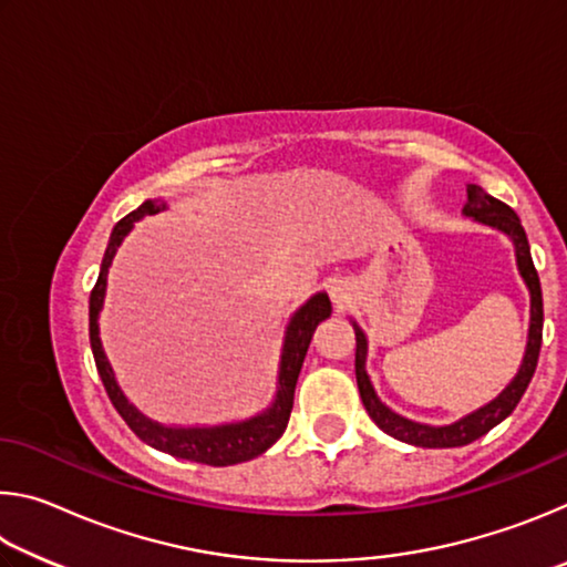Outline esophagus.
<instances>
[{
	"label": "esophagus",
	"instance_id": "34e87169",
	"mask_svg": "<svg viewBox=\"0 0 567 567\" xmlns=\"http://www.w3.org/2000/svg\"><path fill=\"white\" fill-rule=\"evenodd\" d=\"M328 292H330V300L334 305V310L342 312L344 307L352 302V287L348 280H332L328 285Z\"/></svg>",
	"mask_w": 567,
	"mask_h": 567
}]
</instances>
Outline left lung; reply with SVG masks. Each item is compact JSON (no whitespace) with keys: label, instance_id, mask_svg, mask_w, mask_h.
Returning a JSON list of instances; mask_svg holds the SVG:
<instances>
[{"label":"left lung","instance_id":"8db88e82","mask_svg":"<svg viewBox=\"0 0 567 567\" xmlns=\"http://www.w3.org/2000/svg\"><path fill=\"white\" fill-rule=\"evenodd\" d=\"M463 215L473 219L477 225L493 227L497 233H503L511 239L515 247V262L517 272H520L523 282L527 285V292H530V328H527V344L520 368H517L515 378L507 382V388L501 395L485 402L483 408L467 412L450 425H425V422L410 420L398 415L395 410H390L385 402L378 398L375 388H372L368 370H364V362H368V338H364L362 328L354 320V342H358V350H354V375H358V388L362 405L368 410L372 422L388 433L390 437L402 440V443L415 445V447H460L473 443V440L483 437L491 433L495 425L511 415L517 408V402L525 395L527 385L535 375L537 368V354H540V342H543V292H540V277L535 272L533 257H530V245H527L525 229L520 225V217H517L511 207L501 199L487 195L483 187L467 185V203L463 207Z\"/></svg>","mask_w":567,"mask_h":567}]
</instances>
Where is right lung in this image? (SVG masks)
<instances>
[{
    "label": "right lung",
    "instance_id": "obj_1",
    "mask_svg": "<svg viewBox=\"0 0 567 567\" xmlns=\"http://www.w3.org/2000/svg\"><path fill=\"white\" fill-rule=\"evenodd\" d=\"M162 209H167V203L162 197L147 199L142 203L134 213L122 217L117 225H114L110 235V245L104 249L102 267L97 285L90 295V342H92V354L94 362H97L100 378L104 382V390L112 400V405L117 408L122 420L132 427V433L140 440H145L150 447L162 450V453L175 455L182 460H192V463H203L213 467H225V465H237L247 463L257 455H262L267 447H272L277 440L282 437L287 420H290L292 412V400H295V385L297 378H300L302 362L307 348H310V340L318 324L330 318L332 305L328 292H318L307 300L300 310H297L290 322L285 328V340H282V354H280V370H277V392L270 408H265L257 415L237 422H225V425H195V427H182V425H162V422L150 420L147 415L132 405V402L124 398L122 388L117 385V378H114V370L107 360V354L102 350L100 340V312L104 307V295H107V275L110 265L117 255L120 245L124 237L130 235L134 223L147 215H157Z\"/></svg>",
    "mask_w": 567,
    "mask_h": 567
}]
</instances>
